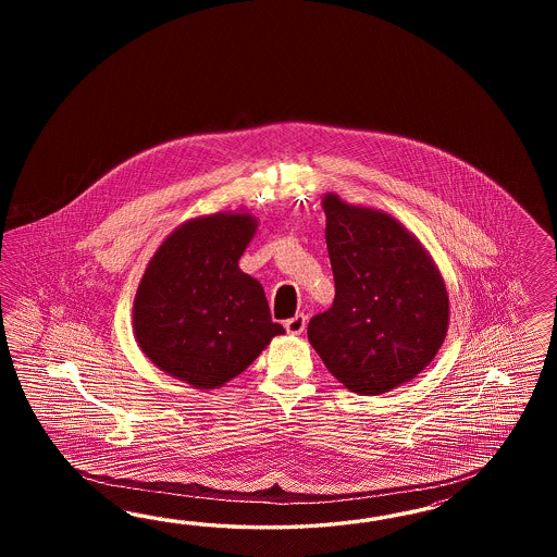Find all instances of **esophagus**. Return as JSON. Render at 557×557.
Listing matches in <instances>:
<instances>
[{
  "label": "esophagus",
  "instance_id": "obj_1",
  "mask_svg": "<svg viewBox=\"0 0 557 557\" xmlns=\"http://www.w3.org/2000/svg\"><path fill=\"white\" fill-rule=\"evenodd\" d=\"M287 333L289 335H302L304 329H306V317L304 314H296L294 319H287L284 322Z\"/></svg>",
  "mask_w": 557,
  "mask_h": 557
}]
</instances>
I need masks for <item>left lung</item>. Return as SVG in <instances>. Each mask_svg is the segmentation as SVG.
I'll list each match as a JSON object with an SVG mask.
<instances>
[{"label": "left lung", "mask_w": 557, "mask_h": 557, "mask_svg": "<svg viewBox=\"0 0 557 557\" xmlns=\"http://www.w3.org/2000/svg\"><path fill=\"white\" fill-rule=\"evenodd\" d=\"M333 306L308 322V341L351 392L377 396L414 380L449 329V294L433 257L382 210L322 196Z\"/></svg>", "instance_id": "obj_1"}]
</instances>
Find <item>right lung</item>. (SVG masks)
I'll list each match as a JSON object with an SVG mask.
<instances>
[{
	"label": "right lung",
	"mask_w": 557,
	"mask_h": 557,
	"mask_svg": "<svg viewBox=\"0 0 557 557\" xmlns=\"http://www.w3.org/2000/svg\"><path fill=\"white\" fill-rule=\"evenodd\" d=\"M257 224L243 208L186 220L159 245L136 287L140 351L191 388L224 386L286 333L271 321L263 286L238 268Z\"/></svg>",
	"instance_id": "1"
}]
</instances>
